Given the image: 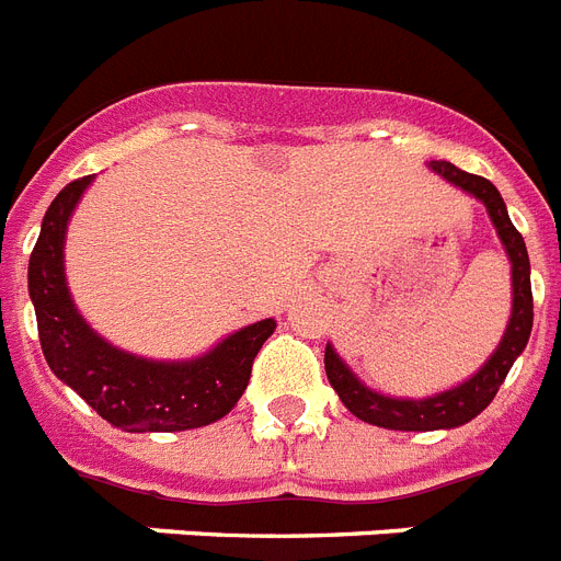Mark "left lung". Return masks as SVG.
<instances>
[{"label": "left lung", "instance_id": "8db88e82", "mask_svg": "<svg viewBox=\"0 0 561 561\" xmlns=\"http://www.w3.org/2000/svg\"><path fill=\"white\" fill-rule=\"evenodd\" d=\"M431 171L439 173L445 182L456 185L459 191L470 193L473 199L482 202L488 216H491L499 242H502L507 262H511V319H507V328L499 339L496 351L491 353V359L484 362L477 374L465 379L462 385H454V388L442 390V393L422 399L388 397V393L368 388L359 376L347 368V362L339 356L336 347L328 342L324 345V374H328V382L333 385L342 404L362 422L388 427V431H450V427H459L470 419H477L493 402L499 385L505 382L507 370L513 368V362L519 359V353L525 351L530 328H534L528 248H525V239H522L519 230L513 228L502 193L484 176L459 171L450 162H431Z\"/></svg>", "mask_w": 561, "mask_h": 561}]
</instances>
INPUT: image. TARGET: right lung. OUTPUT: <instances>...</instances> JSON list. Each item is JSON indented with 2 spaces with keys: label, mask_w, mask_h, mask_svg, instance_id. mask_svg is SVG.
Instances as JSON below:
<instances>
[{
  "label": "right lung",
  "mask_w": 561,
  "mask_h": 561,
  "mask_svg": "<svg viewBox=\"0 0 561 561\" xmlns=\"http://www.w3.org/2000/svg\"><path fill=\"white\" fill-rule=\"evenodd\" d=\"M91 182L93 176L77 179L50 202L27 265V294L48 368L99 416L128 433L191 431L228 416L276 322L239 328L193 359H148L99 336L73 305L65 279L68 222Z\"/></svg>",
  "instance_id": "right-lung-1"
}]
</instances>
